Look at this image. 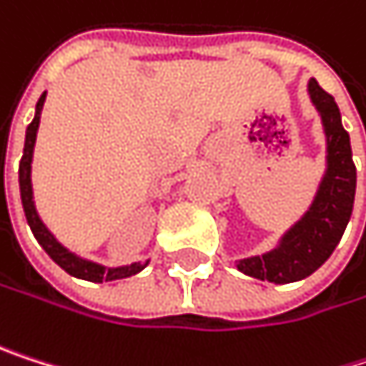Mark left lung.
Wrapping results in <instances>:
<instances>
[{"label":"left lung","mask_w":366,"mask_h":366,"mask_svg":"<svg viewBox=\"0 0 366 366\" xmlns=\"http://www.w3.org/2000/svg\"><path fill=\"white\" fill-rule=\"evenodd\" d=\"M307 94L322 119L326 137V167L315 197L307 212L279 238L274 249L236 259V268L242 274L274 285L311 277L341 242L354 208L356 167L350 134L341 124V111L315 79H309Z\"/></svg>","instance_id":"obj_1"}]
</instances>
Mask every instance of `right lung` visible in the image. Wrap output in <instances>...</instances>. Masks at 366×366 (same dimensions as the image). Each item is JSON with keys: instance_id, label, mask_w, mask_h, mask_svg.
<instances>
[{"instance_id": "right-lung-1", "label": "right lung", "mask_w": 366, "mask_h": 366, "mask_svg": "<svg viewBox=\"0 0 366 366\" xmlns=\"http://www.w3.org/2000/svg\"><path fill=\"white\" fill-rule=\"evenodd\" d=\"M46 100V92H42L40 100L36 102V113L31 124L25 130V147H23V158L19 164V189H21V202H23V210H25V219L27 225L34 234V238L38 240V244L46 251V255L61 268L66 270L70 277L83 279V281H92V283H102V281H117V279H128L137 272H141L147 262H132V264H124V266H104L98 262H92L87 257L76 255L74 251H70L68 247H64L55 234L44 225V221L40 219L38 210H36V202H34V184H31V160H34V147H36V134H38V126H40V115H42V107Z\"/></svg>"}]
</instances>
